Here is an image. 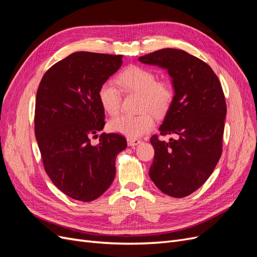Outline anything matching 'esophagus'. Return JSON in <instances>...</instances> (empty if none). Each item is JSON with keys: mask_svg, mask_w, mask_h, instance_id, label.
<instances>
[{"mask_svg": "<svg viewBox=\"0 0 257 257\" xmlns=\"http://www.w3.org/2000/svg\"><path fill=\"white\" fill-rule=\"evenodd\" d=\"M142 144V141H138V139H127V145L130 147H135Z\"/></svg>", "mask_w": 257, "mask_h": 257, "instance_id": "1", "label": "esophagus"}]
</instances>
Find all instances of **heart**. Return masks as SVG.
I'll return each mask as SVG.
<instances>
[{
	"instance_id": "obj_1",
	"label": "heart",
	"mask_w": 257,
	"mask_h": 257,
	"mask_svg": "<svg viewBox=\"0 0 257 257\" xmlns=\"http://www.w3.org/2000/svg\"><path fill=\"white\" fill-rule=\"evenodd\" d=\"M118 83L128 92L141 94L142 114H122L113 118L108 123V128L128 139H137L154 127L155 115L164 114L173 102L174 92L170 85L164 81H158L157 75L152 71L141 66H130L118 77ZM98 100L104 111L110 115L119 112L121 94L115 84L108 80L98 89ZM149 109L151 111H147Z\"/></svg>"
}]
</instances>
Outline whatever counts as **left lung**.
<instances>
[{
	"mask_svg": "<svg viewBox=\"0 0 257 257\" xmlns=\"http://www.w3.org/2000/svg\"><path fill=\"white\" fill-rule=\"evenodd\" d=\"M138 60L166 69L174 88L159 131L177 139L151 137L155 153L150 178L166 195L188 196L206 182L221 158L226 116L221 83L207 63L180 49H161Z\"/></svg>",
	"mask_w": 257,
	"mask_h": 257,
	"instance_id": "left-lung-1",
	"label": "left lung"
}]
</instances>
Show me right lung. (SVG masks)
<instances>
[{
    "instance_id": "obj_1",
    "label": "right lung",
    "mask_w": 257,
    "mask_h": 257,
    "mask_svg": "<svg viewBox=\"0 0 257 257\" xmlns=\"http://www.w3.org/2000/svg\"><path fill=\"white\" fill-rule=\"evenodd\" d=\"M122 58L74 52L45 73L36 93L35 136L45 170L76 200H94L109 188L116 155L127 146L119 134L103 133L96 146L90 141L105 125L98 89L121 67Z\"/></svg>"
}]
</instances>
